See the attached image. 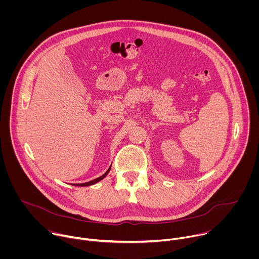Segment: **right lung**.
Masks as SVG:
<instances>
[{"mask_svg": "<svg viewBox=\"0 0 259 259\" xmlns=\"http://www.w3.org/2000/svg\"><path fill=\"white\" fill-rule=\"evenodd\" d=\"M109 170H110V167L108 168V170L102 175V176H100V177H98V178H95V179H93V180H91V181H89V182H85V183H79V184H77V187H89V186H92V184H94V183H96V182H98V181H100V180H102L106 175H107V173L109 172ZM76 186V184H75Z\"/></svg>", "mask_w": 259, "mask_h": 259, "instance_id": "1", "label": "right lung"}]
</instances>
